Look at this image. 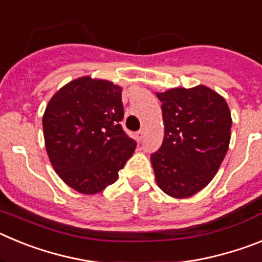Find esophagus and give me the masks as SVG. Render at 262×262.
<instances>
[{
  "label": "esophagus",
  "instance_id": "34e87169",
  "mask_svg": "<svg viewBox=\"0 0 262 262\" xmlns=\"http://www.w3.org/2000/svg\"><path fill=\"white\" fill-rule=\"evenodd\" d=\"M135 136H136V139H138L139 142H142L143 139H144V131H143V129H139L138 133L135 134Z\"/></svg>",
  "mask_w": 262,
  "mask_h": 262
}]
</instances>
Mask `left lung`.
Masks as SVG:
<instances>
[{
    "label": "left lung",
    "mask_w": 262,
    "mask_h": 262,
    "mask_svg": "<svg viewBox=\"0 0 262 262\" xmlns=\"http://www.w3.org/2000/svg\"><path fill=\"white\" fill-rule=\"evenodd\" d=\"M156 96L164 120L163 144L151 155L156 182L168 195L187 198L209 185L226 156L230 108L223 97L203 85Z\"/></svg>",
    "instance_id": "obj_1"
}]
</instances>
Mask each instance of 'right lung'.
I'll return each mask as SVG.
<instances>
[{"mask_svg":"<svg viewBox=\"0 0 262 262\" xmlns=\"http://www.w3.org/2000/svg\"><path fill=\"white\" fill-rule=\"evenodd\" d=\"M122 89L110 81L81 77L51 98L43 115L46 149L67 185L96 194L118 180L136 142L123 131Z\"/></svg>","mask_w":262,"mask_h":262,"instance_id":"add662e5","label":"right lung"}]
</instances>
